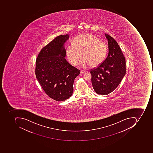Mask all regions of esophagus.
<instances>
[{
	"mask_svg": "<svg viewBox=\"0 0 153 153\" xmlns=\"http://www.w3.org/2000/svg\"><path fill=\"white\" fill-rule=\"evenodd\" d=\"M86 71H84V70H81L80 71V74H85V73H86Z\"/></svg>",
	"mask_w": 153,
	"mask_h": 153,
	"instance_id": "obj_1",
	"label": "esophagus"
}]
</instances>
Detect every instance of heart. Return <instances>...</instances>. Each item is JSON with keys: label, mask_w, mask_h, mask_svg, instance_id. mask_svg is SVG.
Segmentation results:
<instances>
[{"label": "heart", "mask_w": 153, "mask_h": 153, "mask_svg": "<svg viewBox=\"0 0 153 153\" xmlns=\"http://www.w3.org/2000/svg\"><path fill=\"white\" fill-rule=\"evenodd\" d=\"M73 45L66 48L67 59L73 66L78 64L80 58V66L86 68L90 66L96 67L103 62L107 55L108 48L106 43L99 40L96 36L89 33L82 34L74 38Z\"/></svg>", "instance_id": "obj_1"}]
</instances>
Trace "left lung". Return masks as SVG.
<instances>
[{
	"label": "left lung",
	"instance_id": "8db88e82",
	"mask_svg": "<svg viewBox=\"0 0 153 153\" xmlns=\"http://www.w3.org/2000/svg\"><path fill=\"white\" fill-rule=\"evenodd\" d=\"M108 53L100 65L90 71L93 88L97 94L107 95L115 90L126 74L125 56L116 40L105 34Z\"/></svg>",
	"mask_w": 153,
	"mask_h": 153
}]
</instances>
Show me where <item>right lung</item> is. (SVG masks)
Here are the masks:
<instances>
[{
	"label": "right lung",
	"instance_id": "add662e5",
	"mask_svg": "<svg viewBox=\"0 0 153 153\" xmlns=\"http://www.w3.org/2000/svg\"><path fill=\"white\" fill-rule=\"evenodd\" d=\"M69 35L55 38L43 47L36 59L35 74L45 93L53 100L63 101L72 96L74 79L80 70L65 59L64 44Z\"/></svg>",
	"mask_w": 153,
	"mask_h": 153
}]
</instances>
